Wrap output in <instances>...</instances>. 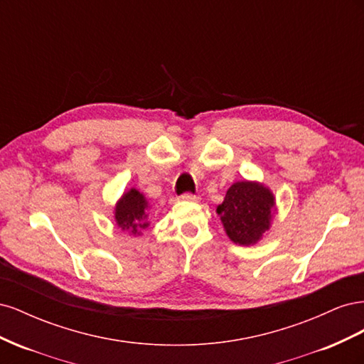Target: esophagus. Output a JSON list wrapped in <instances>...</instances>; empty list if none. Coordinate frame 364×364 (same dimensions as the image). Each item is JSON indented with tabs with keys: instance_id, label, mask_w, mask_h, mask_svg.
<instances>
[{
	"instance_id": "34e87169",
	"label": "esophagus",
	"mask_w": 364,
	"mask_h": 364,
	"mask_svg": "<svg viewBox=\"0 0 364 364\" xmlns=\"http://www.w3.org/2000/svg\"><path fill=\"white\" fill-rule=\"evenodd\" d=\"M181 199H182V200H186V202H197V200H199V196H196V194H193V193H183V194L181 196Z\"/></svg>"
}]
</instances>
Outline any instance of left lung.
I'll use <instances>...</instances> for the list:
<instances>
[{
  "mask_svg": "<svg viewBox=\"0 0 364 364\" xmlns=\"http://www.w3.org/2000/svg\"><path fill=\"white\" fill-rule=\"evenodd\" d=\"M273 194L255 182H235L228 190L225 200L217 206V214L228 237L237 245H253L270 228Z\"/></svg>",
  "mask_w": 364,
  "mask_h": 364,
  "instance_id": "1",
  "label": "left lung"
}]
</instances>
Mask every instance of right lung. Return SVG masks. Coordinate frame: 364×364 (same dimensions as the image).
Wrapping results in <instances>:
<instances>
[{
	"label": "right lung",
	"mask_w": 364,
	"mask_h": 364,
	"mask_svg": "<svg viewBox=\"0 0 364 364\" xmlns=\"http://www.w3.org/2000/svg\"><path fill=\"white\" fill-rule=\"evenodd\" d=\"M147 206L149 203L146 197L138 190L132 188L130 191L124 193L123 199L118 202L115 208L117 225L123 230H130L134 235L139 234L141 229H146L149 226L146 213Z\"/></svg>",
	"instance_id": "right-lung-1"
}]
</instances>
